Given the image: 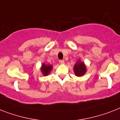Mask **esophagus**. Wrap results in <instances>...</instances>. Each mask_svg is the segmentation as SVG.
<instances>
[{
    "mask_svg": "<svg viewBox=\"0 0 120 120\" xmlns=\"http://www.w3.org/2000/svg\"><path fill=\"white\" fill-rule=\"evenodd\" d=\"M59 63H61V64H64V63H65V60H59Z\"/></svg>",
    "mask_w": 120,
    "mask_h": 120,
    "instance_id": "1",
    "label": "esophagus"
}]
</instances>
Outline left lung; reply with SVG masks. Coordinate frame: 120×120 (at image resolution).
Segmentation results:
<instances>
[{
  "label": "left lung",
  "instance_id": "8db88e82",
  "mask_svg": "<svg viewBox=\"0 0 120 120\" xmlns=\"http://www.w3.org/2000/svg\"><path fill=\"white\" fill-rule=\"evenodd\" d=\"M86 67L84 63L78 62L75 65L74 71L77 76H81L86 73Z\"/></svg>",
  "mask_w": 120,
  "mask_h": 120
}]
</instances>
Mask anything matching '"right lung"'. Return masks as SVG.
Instances as JSON below:
<instances>
[{
    "instance_id": "right-lung-1",
    "label": "right lung",
    "mask_w": 120,
    "mask_h": 120,
    "mask_svg": "<svg viewBox=\"0 0 120 120\" xmlns=\"http://www.w3.org/2000/svg\"><path fill=\"white\" fill-rule=\"evenodd\" d=\"M52 68V65H45V64H42V71L44 75H47Z\"/></svg>"
}]
</instances>
